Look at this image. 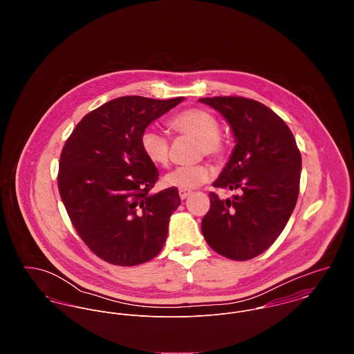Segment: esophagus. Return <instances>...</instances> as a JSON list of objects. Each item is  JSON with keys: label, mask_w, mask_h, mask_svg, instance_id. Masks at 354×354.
<instances>
[{"label": "esophagus", "mask_w": 354, "mask_h": 354, "mask_svg": "<svg viewBox=\"0 0 354 354\" xmlns=\"http://www.w3.org/2000/svg\"><path fill=\"white\" fill-rule=\"evenodd\" d=\"M178 194H180V198L184 201V199H187V198L191 195V191H187V189H180V191H178Z\"/></svg>", "instance_id": "34e87169"}]
</instances>
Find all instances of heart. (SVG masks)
Listing matches in <instances>:
<instances>
[{"mask_svg": "<svg viewBox=\"0 0 354 354\" xmlns=\"http://www.w3.org/2000/svg\"><path fill=\"white\" fill-rule=\"evenodd\" d=\"M171 131L198 139V153L208 158H221L225 151L222 139L219 138L218 120L203 109H188L176 114L170 121ZM140 149L146 158L156 166H165L169 160V138L155 128H147L140 135ZM209 170L204 165L178 166L170 170L163 183L167 187L180 189H195L207 183Z\"/></svg>", "mask_w": 354, "mask_h": 354, "instance_id": "1", "label": "heart"}]
</instances>
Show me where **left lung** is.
I'll return each instance as SVG.
<instances>
[{"instance_id":"1","label":"left lung","mask_w":354,"mask_h":354,"mask_svg":"<svg viewBox=\"0 0 354 354\" xmlns=\"http://www.w3.org/2000/svg\"><path fill=\"white\" fill-rule=\"evenodd\" d=\"M199 102L225 117L236 142L212 185L240 192L233 199H219L209 192L203 236L215 252L250 260L272 245L296 207L301 153L285 121L263 103L243 97Z\"/></svg>"}]
</instances>
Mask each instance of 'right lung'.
I'll return each instance as SVG.
<instances>
[{"instance_id":"add662e5","label":"right lung","mask_w":354,"mask_h":354,"mask_svg":"<svg viewBox=\"0 0 354 354\" xmlns=\"http://www.w3.org/2000/svg\"><path fill=\"white\" fill-rule=\"evenodd\" d=\"M183 97H120L86 114L59 156L58 191L77 234L102 260L136 266L162 251L177 188L150 194L158 169L140 149L142 132Z\"/></svg>"}]
</instances>
